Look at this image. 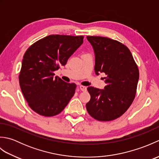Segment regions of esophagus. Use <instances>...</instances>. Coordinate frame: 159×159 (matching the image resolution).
Here are the masks:
<instances>
[{
    "instance_id": "1",
    "label": "esophagus",
    "mask_w": 159,
    "mask_h": 159,
    "mask_svg": "<svg viewBox=\"0 0 159 159\" xmlns=\"http://www.w3.org/2000/svg\"><path fill=\"white\" fill-rule=\"evenodd\" d=\"M79 88L80 90L83 91V92H85V91L87 90V87L85 86H83V85H80L79 87Z\"/></svg>"
}]
</instances>
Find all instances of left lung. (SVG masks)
<instances>
[{"instance_id":"8db88e82","label":"left lung","mask_w":159,"mask_h":159,"mask_svg":"<svg viewBox=\"0 0 159 159\" xmlns=\"http://www.w3.org/2000/svg\"><path fill=\"white\" fill-rule=\"evenodd\" d=\"M95 52L94 70L105 74L106 86L88 87L91 99L87 112L98 121L116 120L126 112L135 98L139 71L126 46L109 38L87 36Z\"/></svg>"}]
</instances>
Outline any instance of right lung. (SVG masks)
Returning a JSON list of instances; mask_svg holds the SVG:
<instances>
[{
  "label": "right lung",
  "mask_w": 159,
  "mask_h": 159,
  "mask_svg": "<svg viewBox=\"0 0 159 159\" xmlns=\"http://www.w3.org/2000/svg\"><path fill=\"white\" fill-rule=\"evenodd\" d=\"M83 36L50 35L34 43L23 56L19 83L30 108L45 117L60 113L75 93V83L55 77V70L83 43Z\"/></svg>",
  "instance_id": "1"
}]
</instances>
